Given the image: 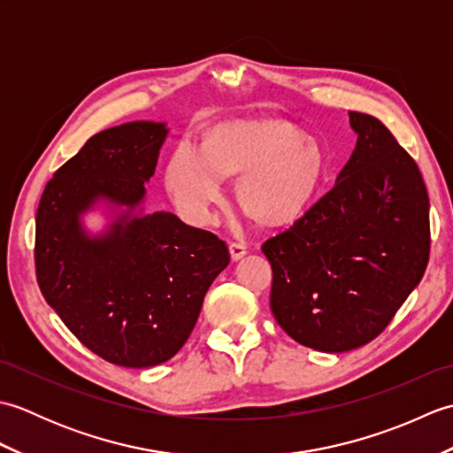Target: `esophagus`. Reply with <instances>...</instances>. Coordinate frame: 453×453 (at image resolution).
<instances>
[{
    "instance_id": "1",
    "label": "esophagus",
    "mask_w": 453,
    "mask_h": 453,
    "mask_svg": "<svg viewBox=\"0 0 453 453\" xmlns=\"http://www.w3.org/2000/svg\"><path fill=\"white\" fill-rule=\"evenodd\" d=\"M247 255V249L242 243H232L229 245V257H232V261H239V258H243Z\"/></svg>"
}]
</instances>
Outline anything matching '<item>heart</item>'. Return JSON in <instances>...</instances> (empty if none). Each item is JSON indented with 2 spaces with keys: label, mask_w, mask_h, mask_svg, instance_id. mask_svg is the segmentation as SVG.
Masks as SVG:
<instances>
[{
  "label": "heart",
  "mask_w": 453,
  "mask_h": 453,
  "mask_svg": "<svg viewBox=\"0 0 453 453\" xmlns=\"http://www.w3.org/2000/svg\"><path fill=\"white\" fill-rule=\"evenodd\" d=\"M325 167L319 143L292 124H219L202 150L179 143L167 163L165 185L182 216L208 226L227 195L224 177H242V206L263 226L284 227L310 210Z\"/></svg>",
  "instance_id": "obj_1"
}]
</instances>
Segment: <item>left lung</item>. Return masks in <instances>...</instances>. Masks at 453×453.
<instances>
[{
    "label": "left lung",
    "instance_id": "left-lung-1",
    "mask_svg": "<svg viewBox=\"0 0 453 453\" xmlns=\"http://www.w3.org/2000/svg\"><path fill=\"white\" fill-rule=\"evenodd\" d=\"M356 148L334 187L263 243L271 310L307 349L349 352L375 339L428 265L430 202L417 163L383 124L349 112Z\"/></svg>",
    "mask_w": 453,
    "mask_h": 453
}]
</instances>
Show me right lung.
I'll return each mask as SVG.
<instances>
[{"mask_svg": "<svg viewBox=\"0 0 453 453\" xmlns=\"http://www.w3.org/2000/svg\"><path fill=\"white\" fill-rule=\"evenodd\" d=\"M165 122L95 134L48 182L36 210L35 263L48 305L101 358L150 368L187 342L216 276L224 242L171 211L146 210ZM101 215L91 230L87 219Z\"/></svg>", "mask_w": 453, "mask_h": 453, "instance_id": "right-lung-1", "label": "right lung"}]
</instances>
